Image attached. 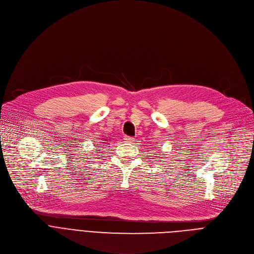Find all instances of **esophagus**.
Masks as SVG:
<instances>
[{"label": "esophagus", "instance_id": "obj_1", "mask_svg": "<svg viewBox=\"0 0 254 254\" xmlns=\"http://www.w3.org/2000/svg\"><path fill=\"white\" fill-rule=\"evenodd\" d=\"M125 140L127 142H132V141H134V138L133 137H130V136H126L125 137Z\"/></svg>", "mask_w": 254, "mask_h": 254}]
</instances>
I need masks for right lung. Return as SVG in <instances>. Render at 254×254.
<instances>
[{"label": "right lung", "instance_id": "obj_1", "mask_svg": "<svg viewBox=\"0 0 254 254\" xmlns=\"http://www.w3.org/2000/svg\"><path fill=\"white\" fill-rule=\"evenodd\" d=\"M104 143H105V144H106V143H107V142H104Z\"/></svg>", "mask_w": 254, "mask_h": 254}]
</instances>
